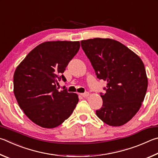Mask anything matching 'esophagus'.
<instances>
[{"label":"esophagus","mask_w":158,"mask_h":158,"mask_svg":"<svg viewBox=\"0 0 158 158\" xmlns=\"http://www.w3.org/2000/svg\"><path fill=\"white\" fill-rule=\"evenodd\" d=\"M81 96L84 98H87L89 96V92H85L83 94H81Z\"/></svg>","instance_id":"obj_1"}]
</instances>
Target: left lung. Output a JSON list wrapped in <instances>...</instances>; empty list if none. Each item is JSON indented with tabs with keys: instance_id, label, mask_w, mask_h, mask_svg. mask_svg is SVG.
<instances>
[{
	"instance_id": "left-lung-1",
	"label": "left lung",
	"mask_w": 158,
	"mask_h": 158,
	"mask_svg": "<svg viewBox=\"0 0 158 158\" xmlns=\"http://www.w3.org/2000/svg\"><path fill=\"white\" fill-rule=\"evenodd\" d=\"M81 46L98 78L107 82L97 117L110 126H121L139 111L148 87L144 64L138 55L109 38L82 40Z\"/></svg>"
}]
</instances>
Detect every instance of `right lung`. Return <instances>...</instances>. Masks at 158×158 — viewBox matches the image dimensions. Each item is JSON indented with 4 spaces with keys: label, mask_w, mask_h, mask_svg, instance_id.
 I'll use <instances>...</instances> for the list:
<instances>
[{
    "label": "right lung",
    "mask_w": 158,
    "mask_h": 158,
    "mask_svg": "<svg viewBox=\"0 0 158 158\" xmlns=\"http://www.w3.org/2000/svg\"><path fill=\"white\" fill-rule=\"evenodd\" d=\"M80 41H51L32 49L14 74V94L20 108L33 123L44 128L62 124L73 113L78 96L58 91V81L80 49Z\"/></svg>",
    "instance_id": "1"
}]
</instances>
